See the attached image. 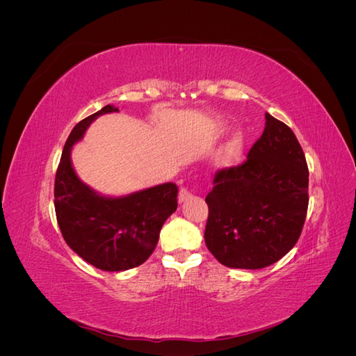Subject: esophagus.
I'll use <instances>...</instances> for the list:
<instances>
[{"mask_svg":"<svg viewBox=\"0 0 356 356\" xmlns=\"http://www.w3.org/2000/svg\"><path fill=\"white\" fill-rule=\"evenodd\" d=\"M190 197H191V195H190V191H188L187 188H181V190H179V196H178L179 203L187 202Z\"/></svg>","mask_w":356,"mask_h":356,"instance_id":"obj_1","label":"esophagus"}]
</instances>
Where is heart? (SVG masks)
Wrapping results in <instances>:
<instances>
[{
  "mask_svg": "<svg viewBox=\"0 0 356 356\" xmlns=\"http://www.w3.org/2000/svg\"><path fill=\"white\" fill-rule=\"evenodd\" d=\"M243 147H245L243 135L241 132H234L229 138V141L218 149L217 156H215V165L220 168L230 166L233 161L242 154Z\"/></svg>",
  "mask_w": 356,
  "mask_h": 356,
  "instance_id": "b5f03b06",
  "label": "heart"
}]
</instances>
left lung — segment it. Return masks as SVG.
<instances>
[{
  "mask_svg": "<svg viewBox=\"0 0 356 356\" xmlns=\"http://www.w3.org/2000/svg\"><path fill=\"white\" fill-rule=\"evenodd\" d=\"M208 193L204 243L232 268H263L293 250L306 220L309 170L294 132L266 113L241 166L222 169Z\"/></svg>",
  "mask_w": 356,
  "mask_h": 356,
  "instance_id": "1",
  "label": "left lung"
}]
</instances>
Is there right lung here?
Returning a JSON list of instances; mask_svg holds the SVG:
<instances>
[{
    "instance_id": "right-lung-1",
    "label": "right lung",
    "mask_w": 356,
    "mask_h": 356,
    "mask_svg": "<svg viewBox=\"0 0 356 356\" xmlns=\"http://www.w3.org/2000/svg\"><path fill=\"white\" fill-rule=\"evenodd\" d=\"M118 113L105 105L75 124L63 147L55 179L59 229L71 250L105 272L141 266L153 254L165 221L177 211L178 187L165 182L126 196H105L83 182L71 160L72 147L99 115Z\"/></svg>"
}]
</instances>
